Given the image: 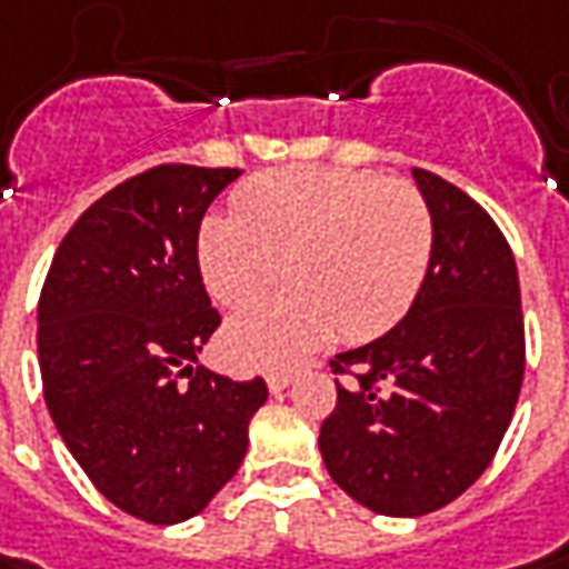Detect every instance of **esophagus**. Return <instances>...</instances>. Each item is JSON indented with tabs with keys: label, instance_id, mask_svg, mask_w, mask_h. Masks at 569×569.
<instances>
[{
	"label": "esophagus",
	"instance_id": "1",
	"mask_svg": "<svg viewBox=\"0 0 569 569\" xmlns=\"http://www.w3.org/2000/svg\"><path fill=\"white\" fill-rule=\"evenodd\" d=\"M292 383V371H283V368H277V371H267V387H270V393H280Z\"/></svg>",
	"mask_w": 569,
	"mask_h": 569
}]
</instances>
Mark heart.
<instances>
[{
  "label": "heart",
  "instance_id": "obj_1",
  "mask_svg": "<svg viewBox=\"0 0 569 569\" xmlns=\"http://www.w3.org/2000/svg\"><path fill=\"white\" fill-rule=\"evenodd\" d=\"M435 254V217L419 188L365 169L289 167L232 194V217L198 229L207 292L246 308L277 283L292 289L226 327L239 365H283L330 343H368L406 318Z\"/></svg>",
  "mask_w": 569,
  "mask_h": 569
}]
</instances>
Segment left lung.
<instances>
[{
    "mask_svg": "<svg viewBox=\"0 0 569 569\" xmlns=\"http://www.w3.org/2000/svg\"><path fill=\"white\" fill-rule=\"evenodd\" d=\"M435 217L419 299L393 330L330 359L337 406L321 425L330 479L383 517L457 500L491 466L526 371L513 251L488 210L412 169Z\"/></svg>",
    "mask_w": 569,
    "mask_h": 569,
    "instance_id": "1",
    "label": "left lung"
}]
</instances>
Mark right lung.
Listing matches in <instances>:
<instances>
[{"label": "right lung", "instance_id": "add662e5", "mask_svg": "<svg viewBox=\"0 0 569 569\" xmlns=\"http://www.w3.org/2000/svg\"><path fill=\"white\" fill-rule=\"evenodd\" d=\"M239 176L163 163L126 179L66 232L37 305L43 397L62 441L109 503L153 526L201 513L239 472L267 400L264 378L198 365L220 311L194 242Z\"/></svg>", "mask_w": 569, "mask_h": 569}]
</instances>
